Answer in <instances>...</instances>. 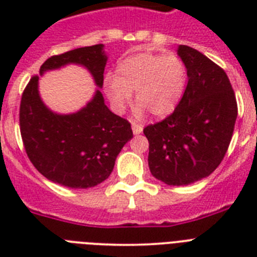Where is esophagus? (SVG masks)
Returning <instances> with one entry per match:
<instances>
[{
    "mask_svg": "<svg viewBox=\"0 0 257 257\" xmlns=\"http://www.w3.org/2000/svg\"><path fill=\"white\" fill-rule=\"evenodd\" d=\"M132 131L135 135H140L143 132V125L136 124V122H132Z\"/></svg>",
    "mask_w": 257,
    "mask_h": 257,
    "instance_id": "34e87169",
    "label": "esophagus"
}]
</instances>
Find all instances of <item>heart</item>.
Masks as SVG:
<instances>
[{"label": "heart", "mask_w": 257, "mask_h": 257, "mask_svg": "<svg viewBox=\"0 0 257 257\" xmlns=\"http://www.w3.org/2000/svg\"><path fill=\"white\" fill-rule=\"evenodd\" d=\"M185 82L187 70L177 56L137 53L118 64L116 78H106L104 88L114 112L124 113L135 92L137 116L149 110L164 117L179 104Z\"/></svg>", "instance_id": "1"}]
</instances>
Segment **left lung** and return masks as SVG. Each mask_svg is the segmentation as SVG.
Segmentation results:
<instances>
[{"mask_svg":"<svg viewBox=\"0 0 257 257\" xmlns=\"http://www.w3.org/2000/svg\"><path fill=\"white\" fill-rule=\"evenodd\" d=\"M177 54L188 84L179 105L165 120L144 128L153 177L168 185H188L220 165L231 143L237 104L229 78L219 65L191 46Z\"/></svg>","mask_w":257,"mask_h":257,"instance_id":"8db88e82","label":"left lung"}]
</instances>
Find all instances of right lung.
Returning <instances> with one entry per match:
<instances>
[{
  "instance_id": "obj_1",
  "label": "right lung",
  "mask_w": 257,
  "mask_h": 257,
  "mask_svg": "<svg viewBox=\"0 0 257 257\" xmlns=\"http://www.w3.org/2000/svg\"><path fill=\"white\" fill-rule=\"evenodd\" d=\"M108 56L104 45L85 46L48 58L40 75L70 63L84 66L99 88L80 111H50L38 92L34 76L22 93L20 129L26 155L42 176L68 188H92L112 173L121 149L133 137L131 124L105 105L100 92Z\"/></svg>"
}]
</instances>
